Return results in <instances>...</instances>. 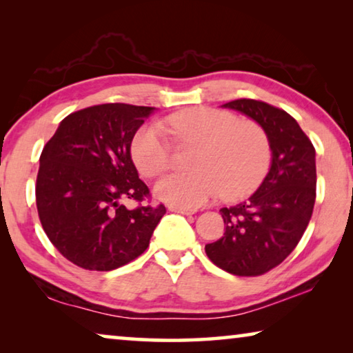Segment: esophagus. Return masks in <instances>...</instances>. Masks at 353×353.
Here are the masks:
<instances>
[{
	"label": "esophagus",
	"instance_id": "obj_1",
	"mask_svg": "<svg viewBox=\"0 0 353 353\" xmlns=\"http://www.w3.org/2000/svg\"><path fill=\"white\" fill-rule=\"evenodd\" d=\"M170 212H174V213H181V214H194L196 208H187V207H176V205H170L168 207Z\"/></svg>",
	"mask_w": 353,
	"mask_h": 353
}]
</instances>
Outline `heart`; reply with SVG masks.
Masks as SVG:
<instances>
[{
	"mask_svg": "<svg viewBox=\"0 0 353 353\" xmlns=\"http://www.w3.org/2000/svg\"><path fill=\"white\" fill-rule=\"evenodd\" d=\"M177 143L198 146L191 174H168L154 185L157 199L176 207H199L221 193L234 201L259 187L270 166L271 148L260 124L213 107H190L165 119ZM130 154L143 176L154 177L170 165V143L157 124L140 128Z\"/></svg>",
	"mask_w": 353,
	"mask_h": 353,
	"instance_id": "obj_1",
	"label": "heart"
}]
</instances>
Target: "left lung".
Wrapping results in <instances>:
<instances>
[{
  "label": "left lung",
  "mask_w": 353,
  "mask_h": 353,
  "mask_svg": "<svg viewBox=\"0 0 353 353\" xmlns=\"http://www.w3.org/2000/svg\"><path fill=\"white\" fill-rule=\"evenodd\" d=\"M221 107L260 124L270 140L271 166L249 199L221 208L224 236L205 244V254L234 276H261L294 250L310 223L316 199V151L285 110L255 99Z\"/></svg>",
  "instance_id": "1"
}]
</instances>
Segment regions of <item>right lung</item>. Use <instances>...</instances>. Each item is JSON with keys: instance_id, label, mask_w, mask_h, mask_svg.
<instances>
[{"instance_id": "1", "label": "right lung", "mask_w": 353, "mask_h": 353, "mask_svg": "<svg viewBox=\"0 0 353 353\" xmlns=\"http://www.w3.org/2000/svg\"><path fill=\"white\" fill-rule=\"evenodd\" d=\"M154 107L99 104L63 118L40 155L35 199L40 223L65 259L112 271L149 246L166 208L137 207L149 194L132 162L134 135Z\"/></svg>"}]
</instances>
